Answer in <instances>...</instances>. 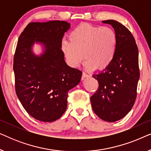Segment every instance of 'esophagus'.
<instances>
[{
	"instance_id": "34e87169",
	"label": "esophagus",
	"mask_w": 151,
	"mask_h": 151,
	"mask_svg": "<svg viewBox=\"0 0 151 151\" xmlns=\"http://www.w3.org/2000/svg\"><path fill=\"white\" fill-rule=\"evenodd\" d=\"M89 75H88V74H87V73H86L85 72H83V73H82V79H84V78H88V77H89Z\"/></svg>"
}]
</instances>
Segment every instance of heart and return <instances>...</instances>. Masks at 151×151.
I'll return each instance as SVG.
<instances>
[{"label": "heart", "mask_w": 151, "mask_h": 151, "mask_svg": "<svg viewBox=\"0 0 151 151\" xmlns=\"http://www.w3.org/2000/svg\"><path fill=\"white\" fill-rule=\"evenodd\" d=\"M117 36L109 27L82 23L71 31L69 40L62 43V50L69 65L78 67L82 60L88 69H103L114 58Z\"/></svg>", "instance_id": "heart-1"}]
</instances>
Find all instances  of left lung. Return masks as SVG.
I'll return each mask as SVG.
<instances>
[{
  "label": "left lung",
  "mask_w": 151,
  "mask_h": 151,
  "mask_svg": "<svg viewBox=\"0 0 151 151\" xmlns=\"http://www.w3.org/2000/svg\"><path fill=\"white\" fill-rule=\"evenodd\" d=\"M111 24L117 36L116 52L104 70L93 77L99 87L91 97L92 109L100 119L114 122L131 110L137 97L139 78L138 49L131 32L120 22L103 20Z\"/></svg>",
  "instance_id": "left-lung-1"
}]
</instances>
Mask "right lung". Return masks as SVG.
Returning <instances> with one entry per match:
<instances>
[{
    "instance_id": "add662e5",
    "label": "right lung",
    "mask_w": 151,
    "mask_h": 151,
    "mask_svg": "<svg viewBox=\"0 0 151 151\" xmlns=\"http://www.w3.org/2000/svg\"><path fill=\"white\" fill-rule=\"evenodd\" d=\"M70 28L66 21L30 22L18 38L14 58L16 93L34 118L57 120L67 107L68 91L79 84L82 71L70 67L62 51V40ZM40 43L44 50L36 56L32 47Z\"/></svg>"
}]
</instances>
